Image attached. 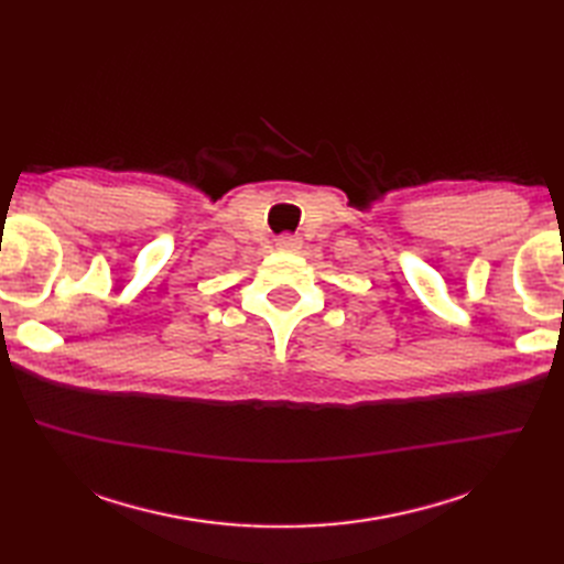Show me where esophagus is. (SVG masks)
I'll return each mask as SVG.
<instances>
[{"mask_svg": "<svg viewBox=\"0 0 564 564\" xmlns=\"http://www.w3.org/2000/svg\"><path fill=\"white\" fill-rule=\"evenodd\" d=\"M299 245H301V237H296V235H282L278 240L280 249H296Z\"/></svg>", "mask_w": 564, "mask_h": 564, "instance_id": "obj_1", "label": "esophagus"}]
</instances>
